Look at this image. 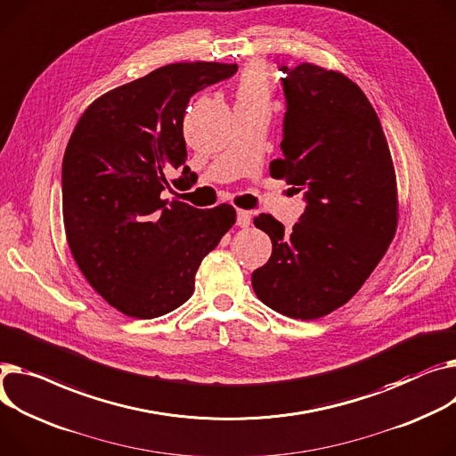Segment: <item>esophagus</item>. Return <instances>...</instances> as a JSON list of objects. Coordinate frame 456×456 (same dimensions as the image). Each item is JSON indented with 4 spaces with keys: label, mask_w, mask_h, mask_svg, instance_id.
<instances>
[{
    "label": "esophagus",
    "mask_w": 456,
    "mask_h": 456,
    "mask_svg": "<svg viewBox=\"0 0 456 456\" xmlns=\"http://www.w3.org/2000/svg\"><path fill=\"white\" fill-rule=\"evenodd\" d=\"M251 224V215L248 210H241V208H238V212H236V225H240V227H248Z\"/></svg>",
    "instance_id": "1"
}]
</instances>
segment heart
Instances as JSON below:
<instances>
[{"instance_id": "heart-1", "label": "heart", "mask_w": 456, "mask_h": 456, "mask_svg": "<svg viewBox=\"0 0 456 456\" xmlns=\"http://www.w3.org/2000/svg\"><path fill=\"white\" fill-rule=\"evenodd\" d=\"M269 80L262 66L251 64L240 75L236 86V104H260L267 106L269 102Z\"/></svg>"}]
</instances>
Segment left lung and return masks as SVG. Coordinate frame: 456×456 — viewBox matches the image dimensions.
<instances>
[{"mask_svg":"<svg viewBox=\"0 0 456 456\" xmlns=\"http://www.w3.org/2000/svg\"><path fill=\"white\" fill-rule=\"evenodd\" d=\"M282 71V158L269 174L305 191L308 205L291 232L271 215L255 218L273 253L251 284L271 310L314 321L346 305L385 256L398 227L396 172L355 82L308 62Z\"/></svg>","mask_w":456,"mask_h":456,"instance_id":"8db88e82","label":"left lung"}]
</instances>
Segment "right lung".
Listing matches in <instances>:
<instances>
[{
    "mask_svg": "<svg viewBox=\"0 0 456 456\" xmlns=\"http://www.w3.org/2000/svg\"><path fill=\"white\" fill-rule=\"evenodd\" d=\"M236 64H168L118 86L78 118L62 163V212L71 255L108 305L135 319L161 317L194 293L196 271L234 225L229 203L196 208L163 200L196 183L185 167L191 97ZM183 167L179 180L170 171Z\"/></svg>",
    "mask_w": 456,
    "mask_h": 456,
    "instance_id": "add662e5",
    "label": "right lung"
}]
</instances>
